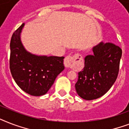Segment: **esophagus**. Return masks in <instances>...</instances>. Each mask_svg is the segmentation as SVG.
Instances as JSON below:
<instances>
[{
	"label": "esophagus",
	"instance_id": "esophagus-1",
	"mask_svg": "<svg viewBox=\"0 0 129 129\" xmlns=\"http://www.w3.org/2000/svg\"><path fill=\"white\" fill-rule=\"evenodd\" d=\"M79 56V55H78ZM75 58H76V57L75 56H71V55H68V56L66 57V58L64 59V66L66 68H71L73 62L74 61ZM80 59H82V56H80Z\"/></svg>",
	"mask_w": 129,
	"mask_h": 129
}]
</instances>
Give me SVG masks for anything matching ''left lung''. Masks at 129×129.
<instances>
[{
  "instance_id": "left-lung-1",
  "label": "left lung",
  "mask_w": 129,
  "mask_h": 129,
  "mask_svg": "<svg viewBox=\"0 0 129 129\" xmlns=\"http://www.w3.org/2000/svg\"><path fill=\"white\" fill-rule=\"evenodd\" d=\"M92 51L94 54L85 57L75 85L77 94L86 100L97 99L110 90L118 76L122 56V49L112 43L100 42Z\"/></svg>"
}]
</instances>
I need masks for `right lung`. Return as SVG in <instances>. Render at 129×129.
Here are the masks:
<instances>
[{
	"label": "right lung",
	"mask_w": 129,
	"mask_h": 129,
	"mask_svg": "<svg viewBox=\"0 0 129 129\" xmlns=\"http://www.w3.org/2000/svg\"><path fill=\"white\" fill-rule=\"evenodd\" d=\"M23 23L14 32L10 43V70L19 87L31 96L44 95L64 70V57L38 55L25 48L21 40Z\"/></svg>",
	"instance_id": "add662e5"
}]
</instances>
